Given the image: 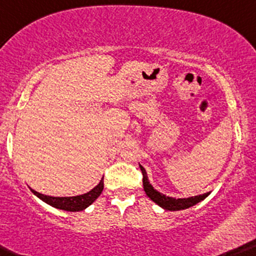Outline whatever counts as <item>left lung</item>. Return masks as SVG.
Masks as SVG:
<instances>
[{"mask_svg": "<svg viewBox=\"0 0 256 256\" xmlns=\"http://www.w3.org/2000/svg\"><path fill=\"white\" fill-rule=\"evenodd\" d=\"M139 168H140L142 174H143V186L144 191H146V196L152 200V202H155L156 204H159L160 207H162L166 210H186V208H190L194 204H197L198 202L204 201V198L210 194V192H207V194H198V196L188 197V198H174V197H168L166 194H160L159 191L154 188L152 186V184L148 180V175L146 168L139 164Z\"/></svg>", "mask_w": 256, "mask_h": 256, "instance_id": "left-lung-1", "label": "left lung"}]
</instances>
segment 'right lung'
I'll list each match as a JSON object with an SVG mask.
<instances>
[{"label": "right lung", "instance_id": "obj_1", "mask_svg": "<svg viewBox=\"0 0 256 256\" xmlns=\"http://www.w3.org/2000/svg\"><path fill=\"white\" fill-rule=\"evenodd\" d=\"M104 191V178L100 181V184L96 187L88 191V194H78V196H72V197H52V196H46V194H39V192L32 190L34 194L36 197L44 201L46 204H50V206L58 208V210H69V212H78V210H82L85 208H88L90 204H94L97 200V197L102 194Z\"/></svg>", "mask_w": 256, "mask_h": 256}]
</instances>
